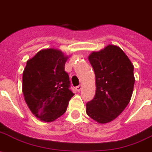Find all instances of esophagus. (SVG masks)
<instances>
[{
  "mask_svg": "<svg viewBox=\"0 0 152 152\" xmlns=\"http://www.w3.org/2000/svg\"><path fill=\"white\" fill-rule=\"evenodd\" d=\"M81 88H82V85H78V86H77V87H76V90H77V91H81Z\"/></svg>",
  "mask_w": 152,
  "mask_h": 152,
  "instance_id": "1",
  "label": "esophagus"
}]
</instances>
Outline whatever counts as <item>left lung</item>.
<instances>
[{
  "label": "left lung",
  "mask_w": 152,
  "mask_h": 152,
  "mask_svg": "<svg viewBox=\"0 0 152 152\" xmlns=\"http://www.w3.org/2000/svg\"><path fill=\"white\" fill-rule=\"evenodd\" d=\"M88 61L95 71L96 91L86 104V113L99 124L111 122L130 102L135 81L134 65L115 45L92 52Z\"/></svg>",
  "instance_id": "obj_1"
}]
</instances>
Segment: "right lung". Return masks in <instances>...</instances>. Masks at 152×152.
<instances>
[{
	"instance_id": "add662e5",
	"label": "right lung",
	"mask_w": 152,
	"mask_h": 152,
	"mask_svg": "<svg viewBox=\"0 0 152 152\" xmlns=\"http://www.w3.org/2000/svg\"><path fill=\"white\" fill-rule=\"evenodd\" d=\"M68 56L56 49L39 51L27 61L22 76V91L31 112L40 120L52 122L66 112L75 94L64 71Z\"/></svg>"
}]
</instances>
